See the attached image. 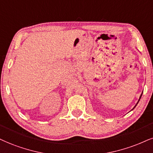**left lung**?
I'll return each instance as SVG.
<instances>
[{"mask_svg":"<svg viewBox=\"0 0 153 153\" xmlns=\"http://www.w3.org/2000/svg\"><path fill=\"white\" fill-rule=\"evenodd\" d=\"M142 94H143V93H142ZM142 94H141V95H140V99H139V100H138V101H137V103H138V102H139V101H140V98H141V97H142ZM137 104H136V105H135V106H136V105H137ZM135 107H134V108H135Z\"/></svg>","mask_w":153,"mask_h":153,"instance_id":"8db88e82","label":"left lung"}]
</instances>
